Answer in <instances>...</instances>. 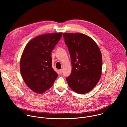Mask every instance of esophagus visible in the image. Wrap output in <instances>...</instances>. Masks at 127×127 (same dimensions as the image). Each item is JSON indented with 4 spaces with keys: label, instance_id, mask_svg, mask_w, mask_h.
Instances as JSON below:
<instances>
[{
    "label": "esophagus",
    "instance_id": "1",
    "mask_svg": "<svg viewBox=\"0 0 127 127\" xmlns=\"http://www.w3.org/2000/svg\"><path fill=\"white\" fill-rule=\"evenodd\" d=\"M59 72H60V73H62V72H63L62 69H60V70H59Z\"/></svg>",
    "mask_w": 127,
    "mask_h": 127
}]
</instances>
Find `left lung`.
Instances as JSON below:
<instances>
[{
    "label": "left lung",
    "mask_w": 127,
    "mask_h": 127,
    "mask_svg": "<svg viewBox=\"0 0 127 127\" xmlns=\"http://www.w3.org/2000/svg\"><path fill=\"white\" fill-rule=\"evenodd\" d=\"M72 66L66 78L69 87L77 94L89 92L96 86L101 74L102 56L97 45L88 36L80 33H64Z\"/></svg>",
    "instance_id": "obj_1"
}]
</instances>
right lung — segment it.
Returning a JSON list of instances; mask_svg holds the SVG:
<instances>
[{"mask_svg":"<svg viewBox=\"0 0 127 127\" xmlns=\"http://www.w3.org/2000/svg\"><path fill=\"white\" fill-rule=\"evenodd\" d=\"M62 35L61 32L39 35L31 40L24 50L21 73L27 85L36 93L49 89L58 76L52 68L51 52Z\"/></svg>","mask_w":127,"mask_h":127,"instance_id":"add662e5","label":"right lung"}]
</instances>
